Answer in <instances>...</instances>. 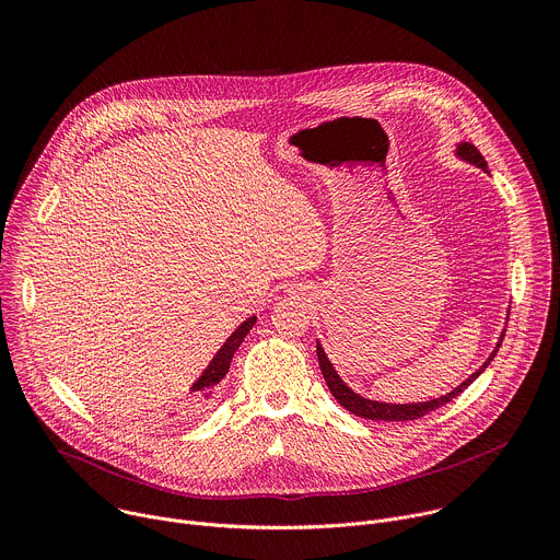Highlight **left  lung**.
Returning <instances> with one entry per match:
<instances>
[{"label": "left lung", "mask_w": 560, "mask_h": 560, "mask_svg": "<svg viewBox=\"0 0 560 560\" xmlns=\"http://www.w3.org/2000/svg\"><path fill=\"white\" fill-rule=\"evenodd\" d=\"M456 156L460 159V162H467L476 168H481L488 173V162L483 159V154L478 152L471 143L463 141V143H456ZM503 337H505V330L501 332L499 337V343L497 348L492 350V354L488 357V361L478 368L474 374H469L458 387H454L452 392H447L445 396H439V398H432V401H423V404H383V401H372V398H365L361 394H357L341 376L339 372L335 370L332 361L328 359L326 350L322 348V343L316 341V357H318V365H322V372H324V378L332 392V396L337 398V401L352 415L357 417H363V419H370V421H415V419H421L425 417L428 412L450 404L452 398H456L463 389H467V385H471L478 376H481L486 372V368L492 363V359L497 357L501 343H503Z\"/></svg>", "instance_id": "left-lung-1"}]
</instances>
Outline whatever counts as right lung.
<instances>
[{
	"instance_id": "obj_1",
	"label": "right lung",
	"mask_w": 560,
	"mask_h": 560,
	"mask_svg": "<svg viewBox=\"0 0 560 560\" xmlns=\"http://www.w3.org/2000/svg\"><path fill=\"white\" fill-rule=\"evenodd\" d=\"M257 322V316H248L246 322L238 326L228 339L225 343L219 348V352L212 357V361L208 363V368L201 372V376L192 383L190 387V394H197V406L206 404L208 398L214 394V387L223 381V376L228 374V368H230V361L234 357V352L238 350V346L244 343V339L248 337V332L253 330Z\"/></svg>"
}]
</instances>
